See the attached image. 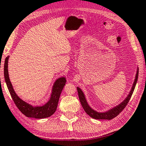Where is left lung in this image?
<instances>
[{
    "instance_id": "obj_1",
    "label": "left lung",
    "mask_w": 146,
    "mask_h": 146,
    "mask_svg": "<svg viewBox=\"0 0 146 146\" xmlns=\"http://www.w3.org/2000/svg\"><path fill=\"white\" fill-rule=\"evenodd\" d=\"M138 69L137 71V73H136L135 82H134V84L133 85V87H132L130 94H129V96H127V98L125 99V101H123L121 104H119L118 106H117L116 107H115L113 108V109L110 110L108 112H106L105 113H98L96 112V111H94V110H92V108L90 107L89 105H88L83 92L81 91V90H80L79 88L77 87V92L78 94V98H79L80 103H81L82 106L83 107V108H84V111L86 112L87 114H88L90 115V117H92V118H94L96 119H109L110 120L114 118V117H116L120 112H121V111L125 108L127 103H129L132 95H133L134 90H135L136 82H137V80H138Z\"/></svg>"
}]
</instances>
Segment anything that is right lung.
<instances>
[{
  "mask_svg": "<svg viewBox=\"0 0 146 146\" xmlns=\"http://www.w3.org/2000/svg\"><path fill=\"white\" fill-rule=\"evenodd\" d=\"M9 56H7L5 59L4 67V75L5 81L6 83L9 92L11 95V98L15 103V105L23 114L29 117H33V118L41 119L48 117L52 115L56 110L60 96L63 90L66 80L64 77L60 78L55 82L53 86L52 92L48 102L42 106H37V107H32L31 105H29L25 101L21 100L15 93L13 89L12 85L9 78L8 70V62Z\"/></svg>",
  "mask_w": 146,
  "mask_h": 146,
  "instance_id": "add662e5",
  "label": "right lung"
}]
</instances>
